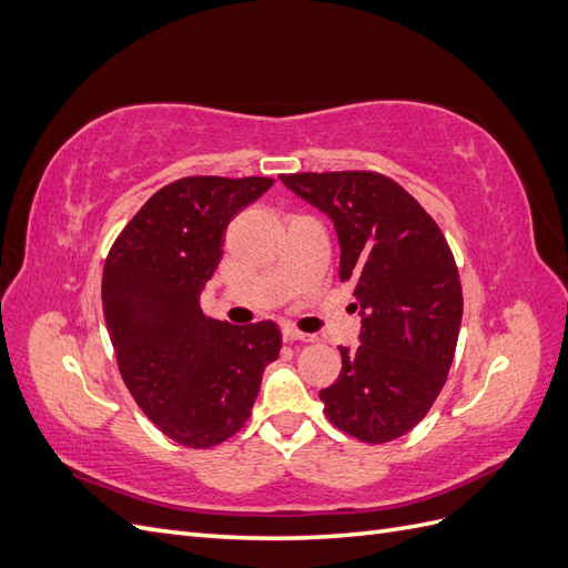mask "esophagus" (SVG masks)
<instances>
[{"label": "esophagus", "instance_id": "obj_1", "mask_svg": "<svg viewBox=\"0 0 568 568\" xmlns=\"http://www.w3.org/2000/svg\"><path fill=\"white\" fill-rule=\"evenodd\" d=\"M282 336H284V341L286 343H294V341H313V336L311 334H303V332H298V329H294V326H284L282 329Z\"/></svg>", "mask_w": 568, "mask_h": 568}]
</instances>
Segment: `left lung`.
<instances>
[{
  "label": "left lung",
  "mask_w": 568,
  "mask_h": 568,
  "mask_svg": "<svg viewBox=\"0 0 568 568\" xmlns=\"http://www.w3.org/2000/svg\"><path fill=\"white\" fill-rule=\"evenodd\" d=\"M282 182L334 220L338 277L363 313V346L341 348L338 382L320 390L324 415L363 443L400 438L436 403L457 348L464 303L448 239L382 173H291Z\"/></svg>",
  "instance_id": "1"
}]
</instances>
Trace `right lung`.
<instances>
[{"label": "right lung", "instance_id": "right-lung-1", "mask_svg": "<svg viewBox=\"0 0 568 568\" xmlns=\"http://www.w3.org/2000/svg\"><path fill=\"white\" fill-rule=\"evenodd\" d=\"M272 184L215 175L170 182L106 255L101 305L120 376L144 415L184 448L209 450L242 432L265 367L280 357L274 322L234 326L199 305L230 220Z\"/></svg>", "mask_w": 568, "mask_h": 568}]
</instances>
